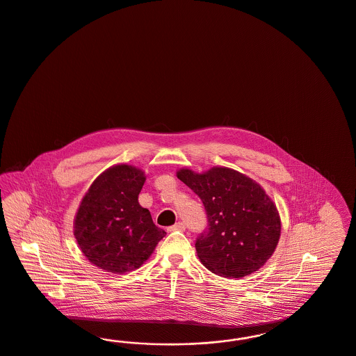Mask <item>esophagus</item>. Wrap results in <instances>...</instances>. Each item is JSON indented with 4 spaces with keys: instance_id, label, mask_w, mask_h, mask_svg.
<instances>
[{
    "instance_id": "1",
    "label": "esophagus",
    "mask_w": 356,
    "mask_h": 356,
    "mask_svg": "<svg viewBox=\"0 0 356 356\" xmlns=\"http://www.w3.org/2000/svg\"><path fill=\"white\" fill-rule=\"evenodd\" d=\"M170 230H171V232H173V230H180V232H183V230H185V225L183 222H176L173 227L170 228Z\"/></svg>"
}]
</instances>
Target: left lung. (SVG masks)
Returning a JSON list of instances; mask_svg holds the SVG:
<instances>
[{"label":"left lung","mask_w":356,"mask_h":356,"mask_svg":"<svg viewBox=\"0 0 356 356\" xmlns=\"http://www.w3.org/2000/svg\"><path fill=\"white\" fill-rule=\"evenodd\" d=\"M176 176L207 211L208 230L195 243L202 265L225 278H242L262 268L281 236L278 209L264 188L228 167L202 173L181 168Z\"/></svg>","instance_id":"left-lung-1"}]
</instances>
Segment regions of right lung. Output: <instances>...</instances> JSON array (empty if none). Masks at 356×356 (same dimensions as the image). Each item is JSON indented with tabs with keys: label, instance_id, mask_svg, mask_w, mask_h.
<instances>
[{
	"label": "right lung",
	"instance_id": "add662e5",
	"mask_svg": "<svg viewBox=\"0 0 356 356\" xmlns=\"http://www.w3.org/2000/svg\"><path fill=\"white\" fill-rule=\"evenodd\" d=\"M145 181L140 168L116 164L90 185L74 218V236L83 256L113 274L139 269L167 233L139 204Z\"/></svg>",
	"mask_w": 356,
	"mask_h": 356
}]
</instances>
